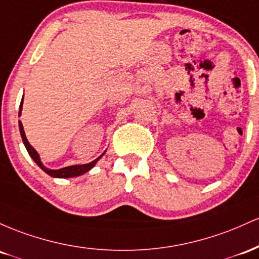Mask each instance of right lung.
<instances>
[{"instance_id": "add662e5", "label": "right lung", "mask_w": 259, "mask_h": 259, "mask_svg": "<svg viewBox=\"0 0 259 259\" xmlns=\"http://www.w3.org/2000/svg\"><path fill=\"white\" fill-rule=\"evenodd\" d=\"M22 107H23V99L22 101H20V106H19V114L18 116H20L22 114ZM19 131H20V136H22V141L23 143H24L25 148H27L29 155H30V158L33 159L34 161L36 162V165L41 168L42 171H45L48 175H50L51 177H57V179H69V177H77V176H80L83 175V174L88 172L91 168H93L95 166V164L99 161V159L101 158V156L105 154L104 152L101 154L99 158L95 159V160H93L92 162H89V164H82V165H72V166H66V167H62V168H59V170H52V168H49L46 166H44V164L40 160V156H39V153L36 152L35 149H34L33 147H31L30 143L28 142L27 139V136H25V132H24V128H23V124L22 122L19 121Z\"/></svg>"}]
</instances>
